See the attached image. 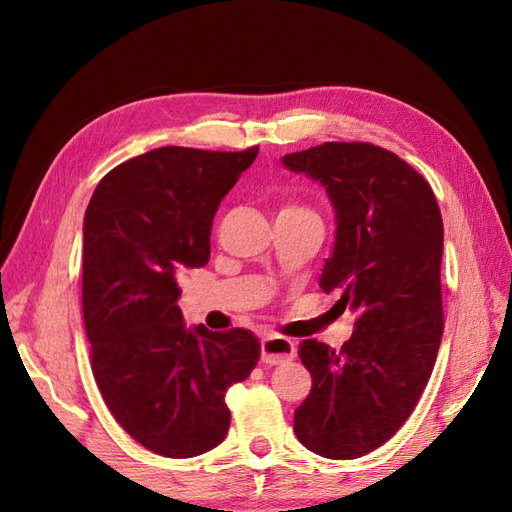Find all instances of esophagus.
<instances>
[{
  "instance_id": "esophagus-1",
  "label": "esophagus",
  "mask_w": 512,
  "mask_h": 512,
  "mask_svg": "<svg viewBox=\"0 0 512 512\" xmlns=\"http://www.w3.org/2000/svg\"><path fill=\"white\" fill-rule=\"evenodd\" d=\"M294 354H297V346H294V342H290V339L275 337V335L262 337V342H260L262 363L282 365V363L292 361Z\"/></svg>"
}]
</instances>
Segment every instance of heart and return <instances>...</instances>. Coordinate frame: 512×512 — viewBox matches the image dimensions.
I'll return each instance as SVG.
<instances>
[{
    "label": "heart",
    "instance_id": "b5f03b06",
    "mask_svg": "<svg viewBox=\"0 0 512 512\" xmlns=\"http://www.w3.org/2000/svg\"><path fill=\"white\" fill-rule=\"evenodd\" d=\"M282 213H309V211L303 207H284Z\"/></svg>",
    "mask_w": 512,
    "mask_h": 512
}]
</instances>
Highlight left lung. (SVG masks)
<instances>
[{"mask_svg": "<svg viewBox=\"0 0 512 512\" xmlns=\"http://www.w3.org/2000/svg\"><path fill=\"white\" fill-rule=\"evenodd\" d=\"M282 164L329 194L337 228L320 288L337 290V305L356 314L339 350L301 342L312 391L294 410V433L316 455L356 459L408 421L436 365L444 329L440 207L408 162L369 143H322Z\"/></svg>", "mask_w": 512, "mask_h": 512, "instance_id": "obj_1", "label": "left lung"}]
</instances>
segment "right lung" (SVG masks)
<instances>
[{
    "mask_svg": "<svg viewBox=\"0 0 512 512\" xmlns=\"http://www.w3.org/2000/svg\"><path fill=\"white\" fill-rule=\"evenodd\" d=\"M258 147H160L119 164L91 196L83 222V318L104 404L130 436L185 459L228 433L226 391L252 374V331L185 327L179 280L209 262L222 198Z\"/></svg>",
    "mask_w": 512,
    "mask_h": 512,
    "instance_id": "1",
    "label": "right lung"
}]
</instances>
